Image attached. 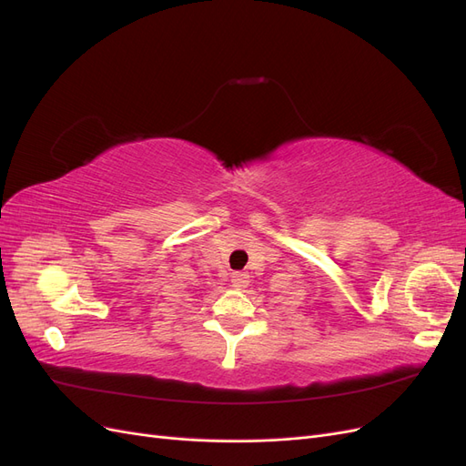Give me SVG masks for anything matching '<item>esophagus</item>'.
Returning a JSON list of instances; mask_svg holds the SVG:
<instances>
[{"instance_id": "34e87169", "label": "esophagus", "mask_w": 466, "mask_h": 466, "mask_svg": "<svg viewBox=\"0 0 466 466\" xmlns=\"http://www.w3.org/2000/svg\"><path fill=\"white\" fill-rule=\"evenodd\" d=\"M231 284H233V288H237V289L247 288V284H248V274H247V272H233Z\"/></svg>"}]
</instances>
